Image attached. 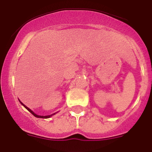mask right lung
I'll use <instances>...</instances> for the list:
<instances>
[{
	"mask_svg": "<svg viewBox=\"0 0 152 152\" xmlns=\"http://www.w3.org/2000/svg\"><path fill=\"white\" fill-rule=\"evenodd\" d=\"M19 101H20V100H19ZM20 103H21V104H22V105L24 106V107H25L26 108V109L28 110V111L30 112L31 113H32L33 115L35 116V117H39V118H49V117H52V115H54V114H56V113H53V114H51V115H48V116H40V115H37L36 113H34V112H33L32 110H31V109H29V108L28 107H26V106H25V104H23V103H21V101H20Z\"/></svg>",
	"mask_w": 152,
	"mask_h": 152,
	"instance_id": "obj_1",
	"label": "right lung"
}]
</instances>
